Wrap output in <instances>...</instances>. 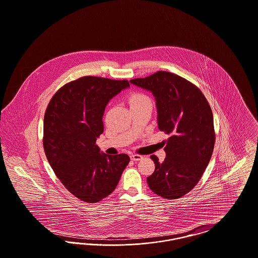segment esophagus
I'll list each match as a JSON object with an SVG mask.
<instances>
[{"label": "esophagus", "instance_id": "1", "mask_svg": "<svg viewBox=\"0 0 258 258\" xmlns=\"http://www.w3.org/2000/svg\"><path fill=\"white\" fill-rule=\"evenodd\" d=\"M131 159L134 160V161H137V160H142L143 157L140 156V155H137V154H133V155L131 156Z\"/></svg>", "mask_w": 258, "mask_h": 258}]
</instances>
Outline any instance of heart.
<instances>
[{
	"label": "heart",
	"mask_w": 258,
	"mask_h": 258,
	"mask_svg": "<svg viewBox=\"0 0 258 258\" xmlns=\"http://www.w3.org/2000/svg\"><path fill=\"white\" fill-rule=\"evenodd\" d=\"M151 102V99L144 94L141 93H136L133 94L130 98V105L135 106V105H140L143 103H148Z\"/></svg>",
	"instance_id": "obj_1"
}]
</instances>
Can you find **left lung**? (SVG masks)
Instances as JSON below:
<instances>
[{"label": "left lung", "instance_id": "1", "mask_svg": "<svg viewBox=\"0 0 258 258\" xmlns=\"http://www.w3.org/2000/svg\"><path fill=\"white\" fill-rule=\"evenodd\" d=\"M130 82L153 94L159 130L170 135L163 162L151 156L156 169L148 177V185L166 199L184 197L199 182L215 146L214 119L208 101L197 86L167 72Z\"/></svg>", "mask_w": 258, "mask_h": 258}]
</instances>
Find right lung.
Listing matches in <instances>:
<instances>
[{
  "instance_id": "1",
  "label": "right lung",
  "mask_w": 258,
  "mask_h": 258,
  "mask_svg": "<svg viewBox=\"0 0 258 258\" xmlns=\"http://www.w3.org/2000/svg\"><path fill=\"white\" fill-rule=\"evenodd\" d=\"M127 80L84 76L51 98L43 121V147L53 171L78 199L97 203L116 188L130 162L125 154L109 156L96 144L111 98Z\"/></svg>"
}]
</instances>
